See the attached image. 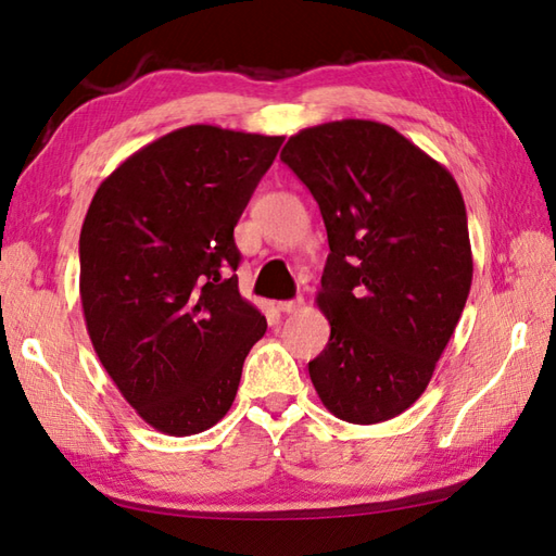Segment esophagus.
<instances>
[{
	"label": "esophagus",
	"instance_id": "1",
	"mask_svg": "<svg viewBox=\"0 0 556 556\" xmlns=\"http://www.w3.org/2000/svg\"><path fill=\"white\" fill-rule=\"evenodd\" d=\"M305 305V301L303 299H293V301H281L277 308L281 311V313H299L301 308Z\"/></svg>",
	"mask_w": 556,
	"mask_h": 556
}]
</instances>
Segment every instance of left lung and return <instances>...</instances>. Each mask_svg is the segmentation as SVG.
Segmentation results:
<instances>
[{
  "instance_id": "8db88e82",
  "label": "left lung",
  "mask_w": 556,
  "mask_h": 556,
  "mask_svg": "<svg viewBox=\"0 0 556 556\" xmlns=\"http://www.w3.org/2000/svg\"><path fill=\"white\" fill-rule=\"evenodd\" d=\"M281 160L329 241L315 303L332 332L308 363L315 392L346 422L396 418L428 389L473 281L464 195L428 152L370 119L303 128Z\"/></svg>"
}]
</instances>
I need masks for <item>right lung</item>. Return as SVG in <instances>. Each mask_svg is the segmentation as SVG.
<instances>
[{
    "mask_svg": "<svg viewBox=\"0 0 556 556\" xmlns=\"http://www.w3.org/2000/svg\"><path fill=\"white\" fill-rule=\"evenodd\" d=\"M285 136L193 124L104 179L80 229V303L102 368L152 428L188 437L233 404L267 320L239 293L233 227Z\"/></svg>",
    "mask_w": 556,
    "mask_h": 556,
    "instance_id": "right-lung-1",
    "label": "right lung"
}]
</instances>
